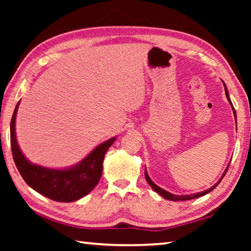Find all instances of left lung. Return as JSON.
Returning <instances> with one entry per match:
<instances>
[{
    "label": "left lung",
    "instance_id": "left-lung-1",
    "mask_svg": "<svg viewBox=\"0 0 251 251\" xmlns=\"http://www.w3.org/2000/svg\"><path fill=\"white\" fill-rule=\"evenodd\" d=\"M223 84H224V87H225V93H226V97H227V100H228V101H229V104L231 105V108H232L233 115H235V118H236V124H237V115H236V110H235V108H233V106H232V104H231L230 97H229V94H228L227 86H226V84L224 83V80H223ZM229 164H230V163H229ZM229 164H228L227 168L225 169V172H224V174H223V176L220 177V179H219L217 182H216V184H215L214 186L210 187L209 189H206L205 192H201V193H197V194H192V195H174V194H172V193L167 192V190H165V189H163V188H160V187H159V186H157V185L155 184V182L151 179V177L148 176V174H147V172H146V168H145V178H146L147 182H148V184H150V186L151 187V188L154 189L157 194H159L161 197H164L165 199H167V201H190V199H194V198L201 197V196H203V195H206V194H208V193H210L211 190H214V189L216 188V187L218 186L219 182L222 181V179H223L224 176H225V174L227 173V169H228V167H229Z\"/></svg>",
    "mask_w": 251,
    "mask_h": 251
}]
</instances>
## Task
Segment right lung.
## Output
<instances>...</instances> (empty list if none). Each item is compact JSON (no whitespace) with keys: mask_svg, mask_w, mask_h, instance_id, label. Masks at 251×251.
Listing matches in <instances>:
<instances>
[{"mask_svg":"<svg viewBox=\"0 0 251 251\" xmlns=\"http://www.w3.org/2000/svg\"><path fill=\"white\" fill-rule=\"evenodd\" d=\"M20 101L16 104L11 120V148L14 163L25 182L43 196L55 201L72 202L90 194L103 173L106 151L113 145L116 136L96 146L79 163L66 168H49L33 164L21 151L15 133V120Z\"/></svg>","mask_w":251,"mask_h":251,"instance_id":"1","label":"right lung"}]
</instances>
